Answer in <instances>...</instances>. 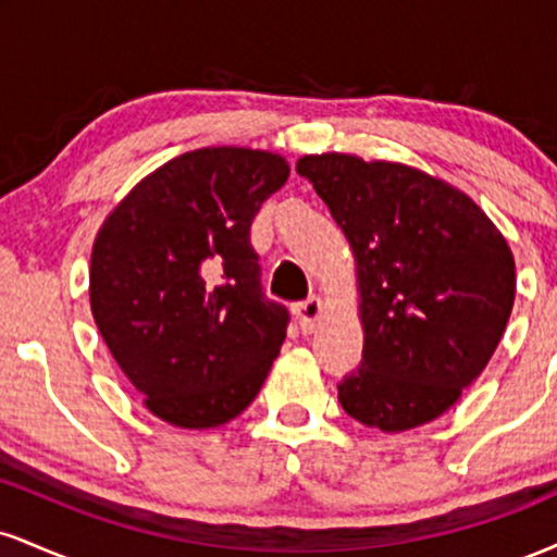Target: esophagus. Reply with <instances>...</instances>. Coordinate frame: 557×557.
Segmentation results:
<instances>
[{
    "instance_id": "esophagus-1",
    "label": "esophagus",
    "mask_w": 557,
    "mask_h": 557,
    "mask_svg": "<svg viewBox=\"0 0 557 557\" xmlns=\"http://www.w3.org/2000/svg\"><path fill=\"white\" fill-rule=\"evenodd\" d=\"M324 314V300L319 296H311L309 300H304V304L296 309V317H298V327L309 335V332L317 330L319 319Z\"/></svg>"
}]
</instances>
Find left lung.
<instances>
[{
    "label": "left lung",
    "mask_w": 557,
    "mask_h": 557,
    "mask_svg": "<svg viewBox=\"0 0 557 557\" xmlns=\"http://www.w3.org/2000/svg\"><path fill=\"white\" fill-rule=\"evenodd\" d=\"M356 259L363 359L337 385L380 432L430 424L484 372L516 298L508 240L461 188L387 159L304 154Z\"/></svg>",
    "instance_id": "obj_1"
}]
</instances>
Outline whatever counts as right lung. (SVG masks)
Listing matches in <instances>:
<instances>
[{"instance_id": "obj_1", "label": "right lung", "mask_w": 557, "mask_h": 557, "mask_svg": "<svg viewBox=\"0 0 557 557\" xmlns=\"http://www.w3.org/2000/svg\"><path fill=\"white\" fill-rule=\"evenodd\" d=\"M287 175L277 151H185L133 185L96 233L94 322L144 406L172 426L240 417L277 359L287 311L261 293L248 233Z\"/></svg>"}]
</instances>
